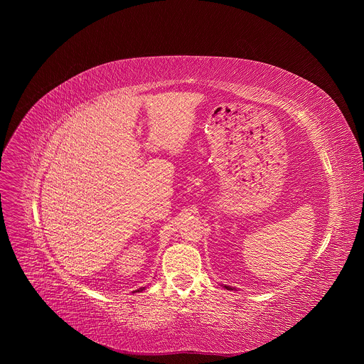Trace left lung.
Returning <instances> with one entry per match:
<instances>
[{
    "label": "left lung",
    "instance_id": "left-lung-1",
    "mask_svg": "<svg viewBox=\"0 0 364 364\" xmlns=\"http://www.w3.org/2000/svg\"><path fill=\"white\" fill-rule=\"evenodd\" d=\"M225 288H226V289H232V287H226V285H225ZM233 289H235V288H233Z\"/></svg>",
    "mask_w": 364,
    "mask_h": 364
}]
</instances>
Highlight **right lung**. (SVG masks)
I'll return each instance as SVG.
<instances>
[{
  "mask_svg": "<svg viewBox=\"0 0 364 364\" xmlns=\"http://www.w3.org/2000/svg\"><path fill=\"white\" fill-rule=\"evenodd\" d=\"M144 288H139V289H136V291H134V292H139V291H142Z\"/></svg>",
  "mask_w": 364,
  "mask_h": 364,
  "instance_id": "add662e5",
  "label": "right lung"
}]
</instances>
